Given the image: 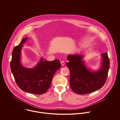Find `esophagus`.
Wrapping results in <instances>:
<instances>
[{
    "mask_svg": "<svg viewBox=\"0 0 120 120\" xmlns=\"http://www.w3.org/2000/svg\"><path fill=\"white\" fill-rule=\"evenodd\" d=\"M60 63H61V65L62 66H64L65 65V62L63 61H61Z\"/></svg>",
    "mask_w": 120,
    "mask_h": 120,
    "instance_id": "1",
    "label": "esophagus"
}]
</instances>
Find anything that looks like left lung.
<instances>
[{"mask_svg":"<svg viewBox=\"0 0 120 120\" xmlns=\"http://www.w3.org/2000/svg\"><path fill=\"white\" fill-rule=\"evenodd\" d=\"M102 64L100 69L91 71L86 68L82 61L83 55H68L69 62L66 63L70 72V86L76 93L83 95L94 92L105 84L109 68V60L108 53L102 54Z\"/></svg>","mask_w":120,"mask_h":120,"instance_id":"obj_1","label":"left lung"}]
</instances>
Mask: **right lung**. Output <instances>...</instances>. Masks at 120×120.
I'll return each mask as SVG.
<instances>
[{
	"instance_id": "right-lung-1",
	"label": "right lung",
	"mask_w": 120,
	"mask_h": 120,
	"mask_svg": "<svg viewBox=\"0 0 120 120\" xmlns=\"http://www.w3.org/2000/svg\"><path fill=\"white\" fill-rule=\"evenodd\" d=\"M28 38H23L13 51L11 69L18 86L23 91L34 94H42L50 88L55 72L61 67L59 60L44 61L41 58L33 68H24L20 62L21 51Z\"/></svg>"
}]
</instances>
